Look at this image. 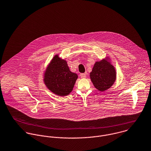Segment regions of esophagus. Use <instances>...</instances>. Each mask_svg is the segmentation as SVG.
<instances>
[{
  "label": "esophagus",
  "mask_w": 151,
  "mask_h": 151,
  "mask_svg": "<svg viewBox=\"0 0 151 151\" xmlns=\"http://www.w3.org/2000/svg\"><path fill=\"white\" fill-rule=\"evenodd\" d=\"M80 77H81V78H86V73H81V74H80Z\"/></svg>",
  "instance_id": "obj_1"
}]
</instances>
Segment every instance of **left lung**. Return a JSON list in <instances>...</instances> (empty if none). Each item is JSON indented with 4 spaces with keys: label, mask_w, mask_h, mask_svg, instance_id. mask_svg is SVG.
<instances>
[{
    "label": "left lung",
    "mask_w": 151,
    "mask_h": 151,
    "mask_svg": "<svg viewBox=\"0 0 151 151\" xmlns=\"http://www.w3.org/2000/svg\"><path fill=\"white\" fill-rule=\"evenodd\" d=\"M89 76L94 86L99 91L104 92L114 84L116 80V71L110 58L106 57L96 62Z\"/></svg>",
    "instance_id": "1"
}]
</instances>
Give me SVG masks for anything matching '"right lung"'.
<instances>
[{
    "mask_svg": "<svg viewBox=\"0 0 151 151\" xmlns=\"http://www.w3.org/2000/svg\"><path fill=\"white\" fill-rule=\"evenodd\" d=\"M43 75L46 86L55 94L64 96L72 91L78 76L71 72L66 60L56 55L47 65Z\"/></svg>",
    "mask_w": 151,
    "mask_h": 151,
    "instance_id": "right-lung-1",
    "label": "right lung"
}]
</instances>
